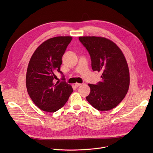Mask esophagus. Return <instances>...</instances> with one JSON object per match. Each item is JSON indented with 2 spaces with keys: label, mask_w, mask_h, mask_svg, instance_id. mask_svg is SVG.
<instances>
[{
  "label": "esophagus",
  "mask_w": 153,
  "mask_h": 153,
  "mask_svg": "<svg viewBox=\"0 0 153 153\" xmlns=\"http://www.w3.org/2000/svg\"><path fill=\"white\" fill-rule=\"evenodd\" d=\"M75 87H79V86L82 85V84H79V83H76V84H75Z\"/></svg>",
  "instance_id": "esophagus-1"
}]
</instances>
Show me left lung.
Returning <instances> with one entry per match:
<instances>
[{
    "instance_id": "8db88e82",
    "label": "left lung",
    "mask_w": 153,
    "mask_h": 153,
    "mask_svg": "<svg viewBox=\"0 0 153 153\" xmlns=\"http://www.w3.org/2000/svg\"><path fill=\"white\" fill-rule=\"evenodd\" d=\"M79 40L90 55L92 70L102 72L101 82L88 84L91 92L86 100L100 111L115 108L129 86V68L123 53L113 41L102 37L82 36Z\"/></svg>"
}]
</instances>
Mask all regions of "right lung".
Returning a JSON list of instances; mask_svg holds the SVG:
<instances>
[{"mask_svg":"<svg viewBox=\"0 0 153 153\" xmlns=\"http://www.w3.org/2000/svg\"><path fill=\"white\" fill-rule=\"evenodd\" d=\"M71 36H58L45 41L35 50L27 68L26 87L30 98L39 108L55 112L61 108L73 92L72 87L64 81L54 83L62 57L70 43Z\"/></svg>","mask_w":153,"mask_h":153,"instance_id":"obj_1","label":"right lung"}]
</instances>
